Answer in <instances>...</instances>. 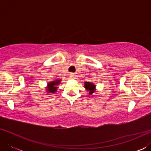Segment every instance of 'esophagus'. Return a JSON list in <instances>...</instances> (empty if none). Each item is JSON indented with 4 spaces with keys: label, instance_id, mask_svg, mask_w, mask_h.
Segmentation results:
<instances>
[{
    "label": "esophagus",
    "instance_id": "obj_1",
    "mask_svg": "<svg viewBox=\"0 0 151 151\" xmlns=\"http://www.w3.org/2000/svg\"><path fill=\"white\" fill-rule=\"evenodd\" d=\"M70 78L71 79H74L76 78V74L75 73H70Z\"/></svg>",
    "mask_w": 151,
    "mask_h": 151
}]
</instances>
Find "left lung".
Wrapping results in <instances>:
<instances>
[{
  "label": "left lung",
  "instance_id": "1",
  "mask_svg": "<svg viewBox=\"0 0 151 151\" xmlns=\"http://www.w3.org/2000/svg\"><path fill=\"white\" fill-rule=\"evenodd\" d=\"M84 87H85L86 90L88 91V94L91 95L93 93L96 91V85L94 84L93 82H85L84 84Z\"/></svg>",
  "mask_w": 151,
  "mask_h": 151
}]
</instances>
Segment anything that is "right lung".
<instances>
[{
    "label": "right lung",
    "instance_id": "add662e5",
    "mask_svg": "<svg viewBox=\"0 0 151 151\" xmlns=\"http://www.w3.org/2000/svg\"><path fill=\"white\" fill-rule=\"evenodd\" d=\"M61 82L60 80H54V81L49 82L48 84H47V86L46 87V91L47 92H48L47 93H55V92L57 91V86L60 84ZM48 95V94H47Z\"/></svg>",
    "mask_w": 151,
    "mask_h": 151
}]
</instances>
